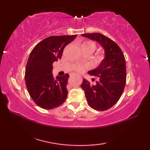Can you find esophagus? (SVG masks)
<instances>
[{
  "label": "esophagus",
  "mask_w": 150,
  "mask_h": 150,
  "mask_svg": "<svg viewBox=\"0 0 150 150\" xmlns=\"http://www.w3.org/2000/svg\"><path fill=\"white\" fill-rule=\"evenodd\" d=\"M72 75V76H74L75 75H74V74H73V75Z\"/></svg>",
  "instance_id": "esophagus-1"
}]
</instances>
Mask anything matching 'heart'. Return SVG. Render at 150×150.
I'll list each match as a JSON object with an SVG mask.
<instances>
[{
	"instance_id": "heart-1",
	"label": "heart",
	"mask_w": 150,
	"mask_h": 150,
	"mask_svg": "<svg viewBox=\"0 0 150 150\" xmlns=\"http://www.w3.org/2000/svg\"><path fill=\"white\" fill-rule=\"evenodd\" d=\"M81 48H84V49H87L89 50H91L92 53H93L95 48H96V44H95L93 41L91 40H86L84 42L81 44ZM104 59V55L103 54H101L98 57V59L99 60H102ZM86 68L85 66H78L75 68V70L77 71L78 72H82L83 70Z\"/></svg>"
}]
</instances>
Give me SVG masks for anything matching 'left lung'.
<instances>
[{"mask_svg":"<svg viewBox=\"0 0 150 150\" xmlns=\"http://www.w3.org/2000/svg\"><path fill=\"white\" fill-rule=\"evenodd\" d=\"M81 35L96 41L104 50V59L100 65L88 71V74L97 77L96 84H91L83 79L81 88L91 108L97 111L107 110L117 103L125 87V58L119 46L104 35L94 33Z\"/></svg>","mask_w":150,"mask_h":150,"instance_id":"left-lung-1","label":"left lung"}]
</instances>
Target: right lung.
<instances>
[{"label": "right lung", "mask_w": 150, "mask_h": 150, "mask_svg": "<svg viewBox=\"0 0 150 150\" xmlns=\"http://www.w3.org/2000/svg\"><path fill=\"white\" fill-rule=\"evenodd\" d=\"M77 35L52 36L35 46L30 53L25 71V81L30 97L37 105L52 110L64 103L68 96V73L55 78L53 63L60 59L66 45Z\"/></svg>", "instance_id": "1"}]
</instances>
